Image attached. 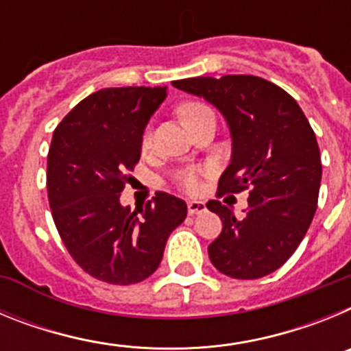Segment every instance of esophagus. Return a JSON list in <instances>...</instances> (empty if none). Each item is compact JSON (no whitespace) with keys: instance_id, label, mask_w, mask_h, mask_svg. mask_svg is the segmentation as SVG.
Here are the masks:
<instances>
[{"instance_id":"1","label":"esophagus","mask_w":351,"mask_h":351,"mask_svg":"<svg viewBox=\"0 0 351 351\" xmlns=\"http://www.w3.org/2000/svg\"><path fill=\"white\" fill-rule=\"evenodd\" d=\"M206 210V204L200 202V200H190L188 202V213L190 214H200Z\"/></svg>"}]
</instances>
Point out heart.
<instances>
[{
	"label": "heart",
	"instance_id": "1",
	"mask_svg": "<svg viewBox=\"0 0 351 351\" xmlns=\"http://www.w3.org/2000/svg\"><path fill=\"white\" fill-rule=\"evenodd\" d=\"M207 110H210L209 107H206L204 104H197V101H191V104H186L181 107V116L182 119H184L186 125H190L191 121L197 119L200 114L207 112ZM151 144H153V133H151V130H145L144 135H142V149L144 151H147V149H151ZM176 181H178V186L181 188L184 193L188 195H197L202 191L204 188V178H202V172L197 169H188V170H182V172L178 173V178H176Z\"/></svg>",
	"mask_w": 351,
	"mask_h": 351
}]
</instances>
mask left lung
<instances>
[{
    "mask_svg": "<svg viewBox=\"0 0 351 351\" xmlns=\"http://www.w3.org/2000/svg\"><path fill=\"white\" fill-rule=\"evenodd\" d=\"M172 86L206 98L230 126L232 161L218 197L250 190L239 218L219 200L207 202L223 223L209 246L210 262L234 280L271 274L293 255L316 213L322 160L308 117L285 89L255 75L195 77Z\"/></svg>",
    "mask_w": 351,
    "mask_h": 351,
    "instance_id": "8db88e82",
    "label": "left lung"
}]
</instances>
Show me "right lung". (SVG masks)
Returning <instances> with one entry per match:
<instances>
[{"instance_id": "right-lung-1", "label": "right lung", "mask_w": 351, "mask_h": 351, "mask_svg": "<svg viewBox=\"0 0 351 351\" xmlns=\"http://www.w3.org/2000/svg\"><path fill=\"white\" fill-rule=\"evenodd\" d=\"M165 96L167 86L100 89L71 108L52 135V219L77 265L105 283L147 280L188 213L181 198L165 191L137 210L119 202L141 160L145 125Z\"/></svg>"}]
</instances>
